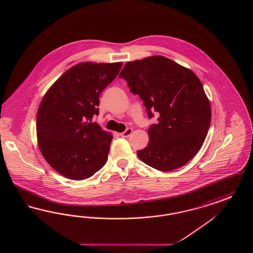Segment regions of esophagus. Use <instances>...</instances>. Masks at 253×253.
I'll return each mask as SVG.
<instances>
[{"label": "esophagus", "instance_id": "esophagus-1", "mask_svg": "<svg viewBox=\"0 0 253 253\" xmlns=\"http://www.w3.org/2000/svg\"><path fill=\"white\" fill-rule=\"evenodd\" d=\"M132 128H128L126 131H124L123 132H121V135L122 137H128L132 134Z\"/></svg>", "mask_w": 253, "mask_h": 253}]
</instances>
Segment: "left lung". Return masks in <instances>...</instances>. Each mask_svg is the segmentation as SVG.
Masks as SVG:
<instances>
[{
	"instance_id": "obj_1",
	"label": "left lung",
	"mask_w": 253,
	"mask_h": 253,
	"mask_svg": "<svg viewBox=\"0 0 253 253\" xmlns=\"http://www.w3.org/2000/svg\"><path fill=\"white\" fill-rule=\"evenodd\" d=\"M123 78L143 100L148 117L159 115L148 129L149 143L137 151L145 164L169 171L188 163L204 143L211 110L203 85L194 73L163 56L125 63Z\"/></svg>"
}]
</instances>
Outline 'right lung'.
Here are the masks:
<instances>
[{
	"label": "right lung",
	"mask_w": 253,
	"mask_h": 253,
	"mask_svg": "<svg viewBox=\"0 0 253 253\" xmlns=\"http://www.w3.org/2000/svg\"><path fill=\"white\" fill-rule=\"evenodd\" d=\"M122 62H80L49 88L37 113L40 151L66 178L91 177L107 161L113 135L92 122L99 95L121 70Z\"/></svg>",
	"instance_id": "add662e5"
}]
</instances>
